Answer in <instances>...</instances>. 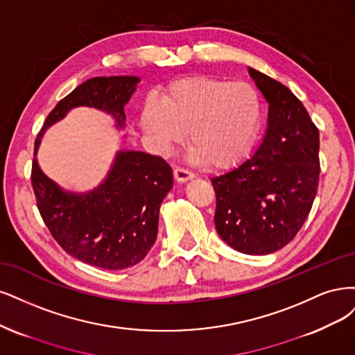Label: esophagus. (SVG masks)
I'll use <instances>...</instances> for the list:
<instances>
[{
	"instance_id": "34e87169",
	"label": "esophagus",
	"mask_w": 355,
	"mask_h": 355,
	"mask_svg": "<svg viewBox=\"0 0 355 355\" xmlns=\"http://www.w3.org/2000/svg\"><path fill=\"white\" fill-rule=\"evenodd\" d=\"M194 177L193 173H190L189 169L186 168H181V166H177L174 169V178L178 181V182H186L189 180H191Z\"/></svg>"
}]
</instances>
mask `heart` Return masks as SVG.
<instances>
[{"mask_svg":"<svg viewBox=\"0 0 355 355\" xmlns=\"http://www.w3.org/2000/svg\"><path fill=\"white\" fill-rule=\"evenodd\" d=\"M261 118L258 91L248 83L207 76L182 79L164 103L147 101L143 127L164 150L189 134V147L211 168L236 164L252 143Z\"/></svg>","mask_w":355,"mask_h":355,"instance_id":"1","label":"heart"}]
</instances>
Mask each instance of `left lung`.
<instances>
[{
	"mask_svg": "<svg viewBox=\"0 0 355 355\" xmlns=\"http://www.w3.org/2000/svg\"><path fill=\"white\" fill-rule=\"evenodd\" d=\"M249 75L268 101L264 139L255 153L211 178L215 228L248 255L276 252L298 234L317 194L320 134L292 91L257 69Z\"/></svg>",
	"mask_w": 355,
	"mask_h": 355,
	"instance_id": "8db88e82",
	"label": "left lung"
}]
</instances>
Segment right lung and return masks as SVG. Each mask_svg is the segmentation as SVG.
<instances>
[{"instance_id": "add662e5", "label": "right lung", "mask_w": 355, "mask_h": 355, "mask_svg": "<svg viewBox=\"0 0 355 355\" xmlns=\"http://www.w3.org/2000/svg\"><path fill=\"white\" fill-rule=\"evenodd\" d=\"M139 83L137 76H97L78 85L45 119L33 156L45 130L78 106L106 112L122 130L123 106ZM31 181L42 220L63 250L89 266L123 270L139 264L156 242L159 209L174 178L162 157L119 150L105 181L91 191L60 187L42 173L37 157Z\"/></svg>"}]
</instances>
